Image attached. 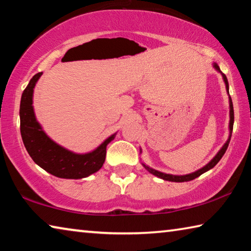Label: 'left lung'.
<instances>
[{"mask_svg": "<svg viewBox=\"0 0 251 251\" xmlns=\"http://www.w3.org/2000/svg\"><path fill=\"white\" fill-rule=\"evenodd\" d=\"M215 69L217 70L218 72H220V69L219 66L217 64H215ZM222 73V72H220ZM223 74V73H222ZM223 77H224V80H225V84H226V88H227V92L229 93V85H228V79L226 77V75L223 74ZM229 106H230V123H229V130H230V135H229V138L228 141L226 142V144L223 146L222 150H220L218 151V154L216 155L214 158H212L211 161H209V164H207L205 167H202L201 169H199V171L195 172V173H192V174H188V175H184V176H175V175H169V174H164V173H160V172H157L155 171V169H152L151 167L146 166L145 164H143V166L145 167L148 172H150L151 174H152V175H155L157 177L159 178H163V179L165 180H169V181H177V182H181V181H189V180H193L195 179V178H197L201 175V174L206 173L207 171H209V169H211L212 167H215L216 165H217L218 161L222 159V157L224 156L225 152H226L227 148H228V145H229V142H230V137H231V133H232V126H233V106H232V100H231V97L229 96Z\"/></svg>", "mask_w": 251, "mask_h": 251, "instance_id": "left-lung-1", "label": "left lung"}]
</instances>
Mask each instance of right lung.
I'll return each mask as SVG.
<instances>
[{
  "label": "right lung",
  "mask_w": 251,
  "mask_h": 251,
  "mask_svg": "<svg viewBox=\"0 0 251 251\" xmlns=\"http://www.w3.org/2000/svg\"><path fill=\"white\" fill-rule=\"evenodd\" d=\"M41 75L42 72L33 76L21 99V136L24 146L32 159L44 171L54 176L69 179H79L90 176L103 166L106 146L113 141L115 134L106 139L95 151L84 155L74 154L50 139L36 122L32 106L33 88Z\"/></svg>",
  "instance_id": "add662e5"
}]
</instances>
